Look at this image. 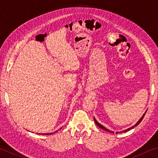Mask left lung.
Here are the masks:
<instances>
[{
	"mask_svg": "<svg viewBox=\"0 0 158 158\" xmlns=\"http://www.w3.org/2000/svg\"><path fill=\"white\" fill-rule=\"evenodd\" d=\"M146 111H147V110L146 111V112H145V113H144V114H143V116L141 117V118H140L139 120V121H137V123H136L135 125H134L132 127H130V128H128V129H127V130H125L124 131H123V132H127V131H128V130H131V129H132V128H134V127H136V126H137V125H138L139 124V123H141V121H142V120H143V117H144V116H145V114H146ZM94 121H95V124H96V125H98V126L99 127H100V128H101V129H103V130H106V131H107V132H112V133H114V132H113V131H111V130H109V129H107V128H106L105 127H104L102 125H101L100 123H98V122L97 121H96V119L95 118H94ZM121 132H116V133L117 134V133H121Z\"/></svg>",
	"mask_w": 158,
	"mask_h": 158,
	"instance_id": "8db88e82",
	"label": "left lung"
}]
</instances>
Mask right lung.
Returning <instances> with one entry per match:
<instances>
[{"label":"right lung","mask_w":158,"mask_h":158,"mask_svg":"<svg viewBox=\"0 0 158 158\" xmlns=\"http://www.w3.org/2000/svg\"><path fill=\"white\" fill-rule=\"evenodd\" d=\"M60 129H61V127L60 128L59 130H60ZM56 132H57V131H56ZM52 134H53V132H52V133H42V135H52ZM39 135H41V134H39Z\"/></svg>","instance_id":"obj_1"}]
</instances>
